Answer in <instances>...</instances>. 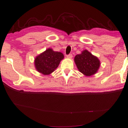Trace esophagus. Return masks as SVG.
Wrapping results in <instances>:
<instances>
[{"mask_svg": "<svg viewBox=\"0 0 128 128\" xmlns=\"http://www.w3.org/2000/svg\"><path fill=\"white\" fill-rule=\"evenodd\" d=\"M72 55L71 54H69L67 55V58H68L71 59V58H72Z\"/></svg>", "mask_w": 128, "mask_h": 128, "instance_id": "esophagus-1", "label": "esophagus"}]
</instances>
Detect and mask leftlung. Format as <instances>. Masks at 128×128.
I'll return each instance as SVG.
<instances>
[{"instance_id": "1", "label": "left lung", "mask_w": 128, "mask_h": 128, "mask_svg": "<svg viewBox=\"0 0 128 128\" xmlns=\"http://www.w3.org/2000/svg\"><path fill=\"white\" fill-rule=\"evenodd\" d=\"M74 61L80 72L86 76L96 74L100 65L99 59L86 50H83L81 54H77Z\"/></svg>"}]
</instances>
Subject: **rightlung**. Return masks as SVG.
Here are the masks:
<instances>
[{
    "label": "right lung",
    "instance_id": "1",
    "mask_svg": "<svg viewBox=\"0 0 128 128\" xmlns=\"http://www.w3.org/2000/svg\"><path fill=\"white\" fill-rule=\"evenodd\" d=\"M64 57L60 52H55L52 48L47 49L35 58V69L44 75H50L57 69Z\"/></svg>",
    "mask_w": 128,
    "mask_h": 128
}]
</instances>
